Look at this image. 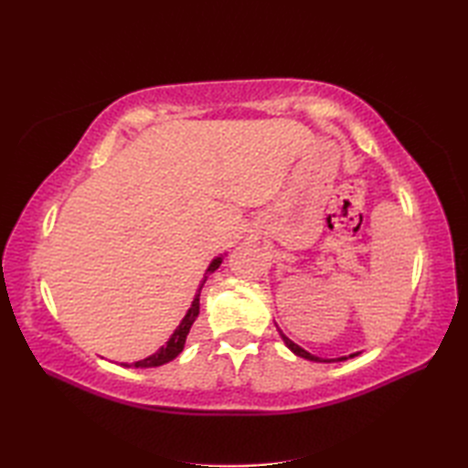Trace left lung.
I'll use <instances>...</instances> for the list:
<instances>
[{"mask_svg": "<svg viewBox=\"0 0 468 468\" xmlns=\"http://www.w3.org/2000/svg\"><path fill=\"white\" fill-rule=\"evenodd\" d=\"M280 335H282V340H283V344L290 347V350L295 354V356H300V357H305V360H310V362H342V360H347V357H354V356H357L360 352H356V354H350V356H342V357H334V360H327V357H317V356H314V354H310L307 350H303L302 346H297L295 342H292L290 337H287L282 330H280Z\"/></svg>", "mask_w": 468, "mask_h": 468, "instance_id": "left-lung-1", "label": "left lung"}]
</instances>
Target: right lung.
<instances>
[{
  "mask_svg": "<svg viewBox=\"0 0 468 468\" xmlns=\"http://www.w3.org/2000/svg\"><path fill=\"white\" fill-rule=\"evenodd\" d=\"M223 257H225V253L215 257V260H213L211 263H208L207 271H205V275H203V280H201V283H198V290H197V293H195V297H193V302H191V307H188V312L185 314L181 324L176 325V330L173 332V335L168 337V342H166L163 347H158V352H154V354H151L148 357H144V360H138V362H134V364H122V366H126V367H156V366H163V364H166V362L175 360V357L183 352L185 342H186V335H188V332H191V325L195 324L197 315H198V305H201V303H198V297H201L203 285H205V282H207V277L211 275L215 270H218V265L223 263Z\"/></svg>",
  "mask_w": 468,
  "mask_h": 468,
  "instance_id": "add662e5",
  "label": "right lung"
}]
</instances>
